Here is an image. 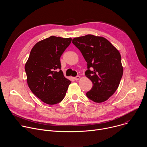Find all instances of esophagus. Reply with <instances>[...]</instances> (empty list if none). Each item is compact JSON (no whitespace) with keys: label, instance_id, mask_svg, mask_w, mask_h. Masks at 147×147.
<instances>
[{"label":"esophagus","instance_id":"esophagus-1","mask_svg":"<svg viewBox=\"0 0 147 147\" xmlns=\"http://www.w3.org/2000/svg\"><path fill=\"white\" fill-rule=\"evenodd\" d=\"M80 77L79 76H76V77H74V79L75 80H79V79H80Z\"/></svg>","mask_w":147,"mask_h":147}]
</instances>
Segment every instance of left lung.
Segmentation results:
<instances>
[{
    "instance_id": "left-lung-1",
    "label": "left lung",
    "mask_w": 147,
    "mask_h": 147,
    "mask_svg": "<svg viewBox=\"0 0 147 147\" xmlns=\"http://www.w3.org/2000/svg\"><path fill=\"white\" fill-rule=\"evenodd\" d=\"M72 43L87 63L85 74L93 86L87 96L97 103L107 100L117 89L123 76L119 52L106 38L93 35L74 38Z\"/></svg>"
}]
</instances>
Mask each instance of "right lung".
I'll return each instance as SVG.
<instances>
[{"mask_svg": "<svg viewBox=\"0 0 147 147\" xmlns=\"http://www.w3.org/2000/svg\"><path fill=\"white\" fill-rule=\"evenodd\" d=\"M71 38L51 36L36 43L25 65L27 80L32 92L48 105L60 102L71 81L61 70L60 58Z\"/></svg>", "mask_w": 147, "mask_h": 147, "instance_id": "add662e5", "label": "right lung"}]
</instances>
